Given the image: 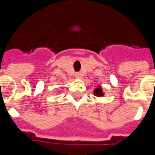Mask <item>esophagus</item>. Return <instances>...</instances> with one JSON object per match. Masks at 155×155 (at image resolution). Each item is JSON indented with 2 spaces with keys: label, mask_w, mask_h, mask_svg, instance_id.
Returning <instances> with one entry per match:
<instances>
[{
  "label": "esophagus",
  "mask_w": 155,
  "mask_h": 155,
  "mask_svg": "<svg viewBox=\"0 0 155 155\" xmlns=\"http://www.w3.org/2000/svg\"><path fill=\"white\" fill-rule=\"evenodd\" d=\"M81 73H79V72H77V73H75V76L76 77H81Z\"/></svg>",
  "instance_id": "1"
}]
</instances>
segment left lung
I'll use <instances>...</instances> for the list:
<instances>
[{
  "label": "left lung",
  "mask_w": 155,
  "mask_h": 155,
  "mask_svg": "<svg viewBox=\"0 0 155 155\" xmlns=\"http://www.w3.org/2000/svg\"><path fill=\"white\" fill-rule=\"evenodd\" d=\"M94 95H96V96H102V95H103V92H102L101 88H96L94 91Z\"/></svg>",
  "instance_id": "1"
}]
</instances>
